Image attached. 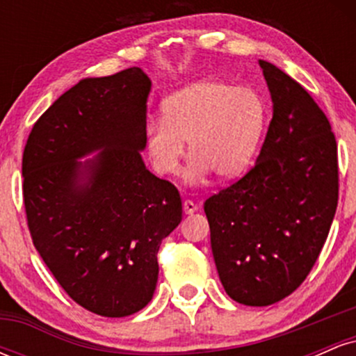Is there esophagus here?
Listing matches in <instances>:
<instances>
[{
  "label": "esophagus",
  "mask_w": 356,
  "mask_h": 356,
  "mask_svg": "<svg viewBox=\"0 0 356 356\" xmlns=\"http://www.w3.org/2000/svg\"><path fill=\"white\" fill-rule=\"evenodd\" d=\"M182 206H184V212H186V214H194V212L197 211V204H195L194 201H191V199H186Z\"/></svg>",
  "instance_id": "34e87169"
}]
</instances>
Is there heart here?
<instances>
[{
	"label": "heart",
	"instance_id": "b5f03b06",
	"mask_svg": "<svg viewBox=\"0 0 356 356\" xmlns=\"http://www.w3.org/2000/svg\"><path fill=\"white\" fill-rule=\"evenodd\" d=\"M266 122V105L248 87L206 80L179 90L162 104V120L145 127V150L162 177L179 172L186 145V179L201 182L209 172L238 175L254 154Z\"/></svg>",
	"mask_w": 356,
	"mask_h": 356
}]
</instances>
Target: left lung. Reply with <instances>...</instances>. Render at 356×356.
I'll list each match as a JSON object with an SVG mask.
<instances>
[{"label": "left lung", "mask_w": 356, "mask_h": 356, "mask_svg": "<svg viewBox=\"0 0 356 356\" xmlns=\"http://www.w3.org/2000/svg\"><path fill=\"white\" fill-rule=\"evenodd\" d=\"M273 118L256 164L204 202L220 283L269 306L306 280L338 206V149L325 112L283 70L259 60Z\"/></svg>", "instance_id": "obj_1"}]
</instances>
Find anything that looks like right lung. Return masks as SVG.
Wrapping results in <instances>:
<instances>
[{
	"label": "right lung",
	"mask_w": 356,
	"mask_h": 356,
	"mask_svg": "<svg viewBox=\"0 0 356 356\" xmlns=\"http://www.w3.org/2000/svg\"><path fill=\"white\" fill-rule=\"evenodd\" d=\"M150 80L132 67L85 79L36 120L23 202L36 251L75 303L107 318L152 300L162 239L182 220L177 187L145 169ZM95 149L97 158L76 159Z\"/></svg>",
	"instance_id": "add662e5"
}]
</instances>
